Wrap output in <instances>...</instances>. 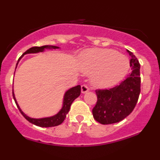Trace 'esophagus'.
<instances>
[{
	"label": "esophagus",
	"mask_w": 160,
	"mask_h": 160,
	"mask_svg": "<svg viewBox=\"0 0 160 160\" xmlns=\"http://www.w3.org/2000/svg\"><path fill=\"white\" fill-rule=\"evenodd\" d=\"M89 87H88L87 85H86V84H82L81 86V92L82 93H86L87 92H89Z\"/></svg>",
	"instance_id": "esophagus-1"
}]
</instances>
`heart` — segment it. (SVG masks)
Listing matches in <instances>:
<instances>
[{
	"label": "heart",
	"mask_w": 160,
	"mask_h": 160,
	"mask_svg": "<svg viewBox=\"0 0 160 160\" xmlns=\"http://www.w3.org/2000/svg\"><path fill=\"white\" fill-rule=\"evenodd\" d=\"M81 65L86 74H93L92 82L98 87L114 85L126 76L129 68L127 57L111 49L95 48L86 51Z\"/></svg>",
	"instance_id": "obj_1"
}]
</instances>
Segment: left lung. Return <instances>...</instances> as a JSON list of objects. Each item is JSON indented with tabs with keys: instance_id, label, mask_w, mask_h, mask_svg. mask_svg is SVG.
I'll return each instance as SVG.
<instances>
[{
	"instance_id": "obj_1",
	"label": "left lung",
	"mask_w": 160,
	"mask_h": 160,
	"mask_svg": "<svg viewBox=\"0 0 160 160\" xmlns=\"http://www.w3.org/2000/svg\"><path fill=\"white\" fill-rule=\"evenodd\" d=\"M131 56V74L119 85L108 89H97L96 104L92 109L93 117L103 125L118 122L132 112L141 92L140 64L135 55Z\"/></svg>"
}]
</instances>
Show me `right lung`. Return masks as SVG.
Returning <instances> with one entry per match:
<instances>
[{"label":"right lung","mask_w":160,"mask_h":160,"mask_svg":"<svg viewBox=\"0 0 160 160\" xmlns=\"http://www.w3.org/2000/svg\"><path fill=\"white\" fill-rule=\"evenodd\" d=\"M59 47H56V46H43V47H34L32 48L28 49V50L25 51V52L22 55V56L20 57L19 59L18 60V62L21 59V58L24 56V55L25 54H29V53H38L40 52H43L45 49H58ZM18 64V63H17ZM16 64V65H17ZM81 92V87L80 85L74 86V87L68 89L64 95V100H63V106H62V109L60 110L59 112L56 115L52 116V117H45V118H40V119H34V118H31L28 116L23 113L22 111L21 110V108H19V104H18L17 102H16V99L15 98V95H14L13 89H12V96H13V99L15 101L16 106L19 108L20 113L22 114V116L25 117L26 120L30 122L31 123L35 125V126H40V127H52V126H56L60 125L63 122V121L65 120L66 115L68 113L70 108H71V104L74 102V99H76L79 95H80Z\"/></svg>","instance_id":"add662e5"}]
</instances>
